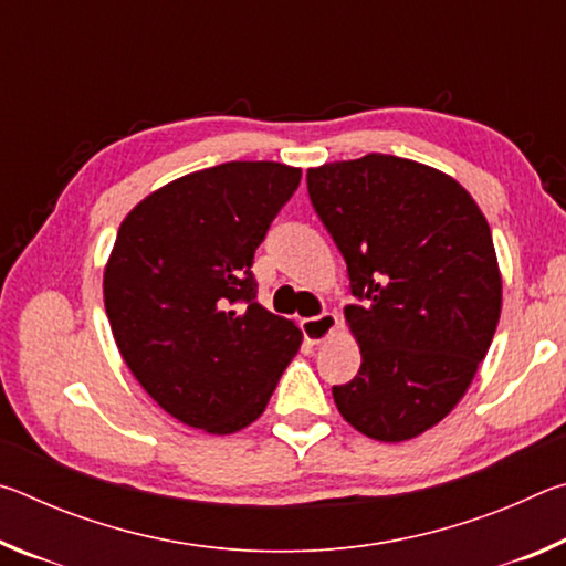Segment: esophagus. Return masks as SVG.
<instances>
[{"instance_id":"34e87169","label":"esophagus","mask_w":566,"mask_h":566,"mask_svg":"<svg viewBox=\"0 0 566 566\" xmlns=\"http://www.w3.org/2000/svg\"><path fill=\"white\" fill-rule=\"evenodd\" d=\"M339 327V317L332 312H324L319 317L302 319V334L310 344H322L327 342L334 332Z\"/></svg>"}]
</instances>
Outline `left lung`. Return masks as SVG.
<instances>
[{"label":"left lung","instance_id":"left-lung-1","mask_svg":"<svg viewBox=\"0 0 566 566\" xmlns=\"http://www.w3.org/2000/svg\"><path fill=\"white\" fill-rule=\"evenodd\" d=\"M347 262L357 377L332 387L339 415L377 442L439 424L486 357L502 312L490 224L472 195L419 161L367 155L306 171Z\"/></svg>","mask_w":566,"mask_h":566}]
</instances>
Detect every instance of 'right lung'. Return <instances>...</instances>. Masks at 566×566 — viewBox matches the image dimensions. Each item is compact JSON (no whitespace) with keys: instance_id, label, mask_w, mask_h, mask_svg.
<instances>
[{"instance_id":"add662e5","label":"right lung","mask_w":566,"mask_h":566,"mask_svg":"<svg viewBox=\"0 0 566 566\" xmlns=\"http://www.w3.org/2000/svg\"><path fill=\"white\" fill-rule=\"evenodd\" d=\"M280 161H227L151 191L104 266L122 359L157 405L207 434L260 419L302 329L256 302L254 249L300 187Z\"/></svg>"}]
</instances>
